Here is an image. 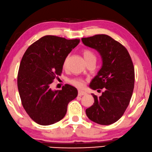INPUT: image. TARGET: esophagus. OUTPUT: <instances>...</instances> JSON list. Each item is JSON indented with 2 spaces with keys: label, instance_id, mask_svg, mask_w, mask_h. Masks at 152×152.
Returning <instances> with one entry per match:
<instances>
[{
  "label": "esophagus",
  "instance_id": "1",
  "mask_svg": "<svg viewBox=\"0 0 152 152\" xmlns=\"http://www.w3.org/2000/svg\"><path fill=\"white\" fill-rule=\"evenodd\" d=\"M86 94H86V92H85V91H80V90L78 91V95L79 96H85Z\"/></svg>",
  "mask_w": 152,
  "mask_h": 152
}]
</instances>
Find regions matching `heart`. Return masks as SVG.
Returning <instances> with one entry per match:
<instances>
[{"label": "heart", "mask_w": 152, "mask_h": 152, "mask_svg": "<svg viewBox=\"0 0 152 152\" xmlns=\"http://www.w3.org/2000/svg\"><path fill=\"white\" fill-rule=\"evenodd\" d=\"M83 56H84L85 61H86V63H87V62L89 61H91V60H96V56L94 55V54L91 51L89 50H83ZM67 59H68L67 58H66L65 59V61H64V63H63L64 66H65L66 64H67ZM69 83L73 85H74V86L79 87V88H80V87H83V86H84V82H83V80H81V79H79V78L72 79V80L69 81Z\"/></svg>", "instance_id": "heart-1"}]
</instances>
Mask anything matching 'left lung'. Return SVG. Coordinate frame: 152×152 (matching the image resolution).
I'll list each match as a JSON object with an SVG mask.
<instances>
[{
    "mask_svg": "<svg viewBox=\"0 0 152 152\" xmlns=\"http://www.w3.org/2000/svg\"><path fill=\"white\" fill-rule=\"evenodd\" d=\"M82 42L96 50L102 62L89 87L104 90L99 97L91 94L94 102L85 112L96 123L111 125L121 118L129 104L135 78L133 63L127 49L105 34L83 38Z\"/></svg>",
    "mask_w": 152,
    "mask_h": 152,
    "instance_id": "8db88e82",
    "label": "left lung"
}]
</instances>
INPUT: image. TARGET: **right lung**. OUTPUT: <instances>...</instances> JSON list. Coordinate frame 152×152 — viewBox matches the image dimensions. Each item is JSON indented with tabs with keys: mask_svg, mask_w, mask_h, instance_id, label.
Wrapping results in <instances>:
<instances>
[{
	"mask_svg": "<svg viewBox=\"0 0 152 152\" xmlns=\"http://www.w3.org/2000/svg\"><path fill=\"white\" fill-rule=\"evenodd\" d=\"M79 42L80 39L45 36L23 55L17 85L23 107L36 123L50 125L61 121L67 113L68 103L78 95L76 88L70 85L54 91L50 85L61 76L64 61Z\"/></svg>",
	"mask_w": 152,
	"mask_h": 152,
	"instance_id": "obj_1",
	"label": "right lung"
}]
</instances>
